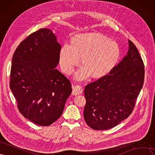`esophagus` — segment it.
Here are the masks:
<instances>
[{"instance_id": "1", "label": "esophagus", "mask_w": 155, "mask_h": 155, "mask_svg": "<svg viewBox=\"0 0 155 155\" xmlns=\"http://www.w3.org/2000/svg\"><path fill=\"white\" fill-rule=\"evenodd\" d=\"M72 93L73 95H77V94H82L83 92V89L82 86H79V85H74V86H72Z\"/></svg>"}]
</instances>
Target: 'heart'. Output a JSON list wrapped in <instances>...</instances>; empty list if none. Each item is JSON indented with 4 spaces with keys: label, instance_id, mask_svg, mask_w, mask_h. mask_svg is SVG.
<instances>
[{
    "label": "heart",
    "instance_id": "heart-1",
    "mask_svg": "<svg viewBox=\"0 0 155 155\" xmlns=\"http://www.w3.org/2000/svg\"><path fill=\"white\" fill-rule=\"evenodd\" d=\"M120 54L118 44L104 35L92 33L74 37L70 44H64L59 54L62 70L70 74L79 62L84 66L76 74V78L83 80L90 74L100 77L110 71L117 63Z\"/></svg>",
    "mask_w": 155,
    "mask_h": 155
}]
</instances>
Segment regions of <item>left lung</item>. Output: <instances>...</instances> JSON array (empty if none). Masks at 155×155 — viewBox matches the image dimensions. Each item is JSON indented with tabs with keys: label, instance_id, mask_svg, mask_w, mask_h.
Wrapping results in <instances>:
<instances>
[{
	"label": "left lung",
	"instance_id": "obj_1",
	"mask_svg": "<svg viewBox=\"0 0 155 155\" xmlns=\"http://www.w3.org/2000/svg\"><path fill=\"white\" fill-rule=\"evenodd\" d=\"M144 64L129 40V50L108 74L85 87L84 117L94 130L114 127L133 112L144 81Z\"/></svg>",
	"mask_w": 155,
	"mask_h": 155
}]
</instances>
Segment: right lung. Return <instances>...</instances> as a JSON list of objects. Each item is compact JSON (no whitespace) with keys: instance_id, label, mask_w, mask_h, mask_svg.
<instances>
[{"instance_id":"obj_1","label":"right lung","mask_w":155,"mask_h":155,"mask_svg":"<svg viewBox=\"0 0 155 155\" xmlns=\"http://www.w3.org/2000/svg\"><path fill=\"white\" fill-rule=\"evenodd\" d=\"M61 46L48 28L40 29L20 44L15 51L9 86L22 115L48 126L61 117L71 84L55 68Z\"/></svg>"}]
</instances>
